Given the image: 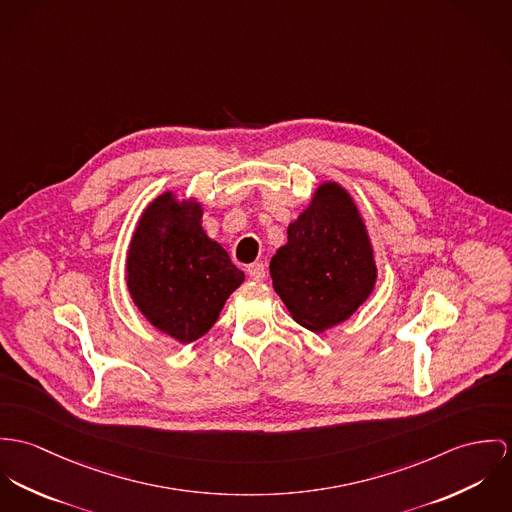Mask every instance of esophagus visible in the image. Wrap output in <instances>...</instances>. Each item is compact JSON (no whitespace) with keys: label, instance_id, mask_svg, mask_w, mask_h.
<instances>
[{"label":"esophagus","instance_id":"34e87169","mask_svg":"<svg viewBox=\"0 0 512 512\" xmlns=\"http://www.w3.org/2000/svg\"><path fill=\"white\" fill-rule=\"evenodd\" d=\"M247 275H249L253 281H257V283L265 281V265H263V263H253V265H249V267H247Z\"/></svg>","mask_w":512,"mask_h":512}]
</instances>
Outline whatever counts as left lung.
<instances>
[{
	"label": "left lung",
	"mask_w": 512,
	"mask_h": 512,
	"mask_svg": "<svg viewBox=\"0 0 512 512\" xmlns=\"http://www.w3.org/2000/svg\"><path fill=\"white\" fill-rule=\"evenodd\" d=\"M286 235L269 267L273 288L294 322L322 334L353 316L375 290L369 231L347 188L326 180Z\"/></svg>",
	"instance_id": "8db88e82"
}]
</instances>
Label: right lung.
Here are the masks:
<instances>
[{"mask_svg": "<svg viewBox=\"0 0 512 512\" xmlns=\"http://www.w3.org/2000/svg\"><path fill=\"white\" fill-rule=\"evenodd\" d=\"M202 204L172 190L147 204L129 241L125 284L137 310L178 343L200 340L245 281L202 228Z\"/></svg>", "mask_w": 512, "mask_h": 512, "instance_id": "right-lung-1", "label": "right lung"}]
</instances>
